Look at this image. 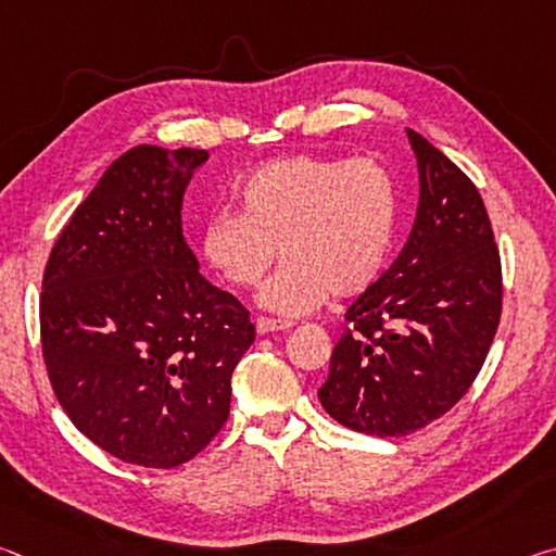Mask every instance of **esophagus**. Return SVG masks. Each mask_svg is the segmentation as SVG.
Segmentation results:
<instances>
[{"label": "esophagus", "mask_w": 556, "mask_h": 556, "mask_svg": "<svg viewBox=\"0 0 556 556\" xmlns=\"http://www.w3.org/2000/svg\"><path fill=\"white\" fill-rule=\"evenodd\" d=\"M294 326L291 321H277V318H257L255 328L260 336H267V333H277V331H289V328Z\"/></svg>", "instance_id": "esophagus-1"}]
</instances>
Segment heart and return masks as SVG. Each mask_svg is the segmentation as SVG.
<instances>
[{
  "instance_id": "b5f03b06",
  "label": "heart",
  "mask_w": 556,
  "mask_h": 556,
  "mask_svg": "<svg viewBox=\"0 0 556 556\" xmlns=\"http://www.w3.org/2000/svg\"><path fill=\"white\" fill-rule=\"evenodd\" d=\"M235 199L240 211L220 208L205 218L201 255L228 285L255 287L281 248L287 265L257 296L271 314L296 318L331 294H363L388 267L400 193L378 159L279 156L252 168Z\"/></svg>"
}]
</instances>
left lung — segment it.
<instances>
[{
  "label": "left lung",
  "mask_w": 556,
  "mask_h": 556,
  "mask_svg": "<svg viewBox=\"0 0 556 556\" xmlns=\"http://www.w3.org/2000/svg\"><path fill=\"white\" fill-rule=\"evenodd\" d=\"M417 218L400 257L348 308L324 409L361 434L404 437L464 397L501 321V255L485 205L460 168L407 129Z\"/></svg>",
  "instance_id": "8db88e82"
}]
</instances>
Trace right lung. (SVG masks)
Segmentation results:
<instances>
[{"label":"right lung","mask_w":556,"mask_h":556,"mask_svg":"<svg viewBox=\"0 0 556 556\" xmlns=\"http://www.w3.org/2000/svg\"><path fill=\"white\" fill-rule=\"evenodd\" d=\"M205 159L203 149H129L75 208L43 271L55 397L125 464L174 468L208 446L255 341L244 306L201 275L184 240V193Z\"/></svg>","instance_id":"right-lung-1"}]
</instances>
